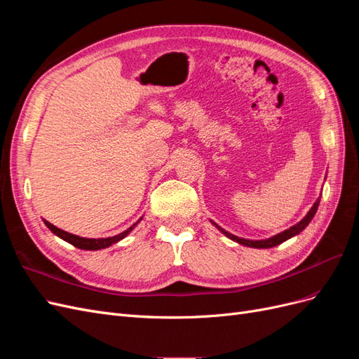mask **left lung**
Masks as SVG:
<instances>
[{"label":"left lung","mask_w":359,"mask_h":359,"mask_svg":"<svg viewBox=\"0 0 359 359\" xmlns=\"http://www.w3.org/2000/svg\"><path fill=\"white\" fill-rule=\"evenodd\" d=\"M319 201H320V199H318L316 202H314V205L311 206V210L307 212V215L304 217V219H302L298 224L292 226L290 229H287V231H285V232H281V233H278V235H276V236H273V238H268V240H262V241L244 240V238H238V236H235V235H232V233H229V232H226L224 229H222L220 226H217V224H215V226L219 227V229H220L227 238H231V240H233V241H236V243H240V244H243V245L255 247V248H271V247H276V245H278V244H281V243H285L286 240H289V238L295 236V235H298L302 229H306V226L311 222L314 214H316V211H318Z\"/></svg>","instance_id":"obj_1"}]
</instances>
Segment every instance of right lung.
I'll return each mask as SVG.
<instances>
[{
	"instance_id": "obj_1",
	"label": "right lung",
	"mask_w": 359,
	"mask_h": 359,
	"mask_svg": "<svg viewBox=\"0 0 359 359\" xmlns=\"http://www.w3.org/2000/svg\"><path fill=\"white\" fill-rule=\"evenodd\" d=\"M43 222H45V224L49 227V229H50L53 233H55L57 236H60L61 240L67 241V243H70L72 245L78 247V248H82V250H100V248L109 247V245H112V244H115V243H118V241H121L123 238L127 236L130 232H132V229L136 226V223H135L133 226H130L127 231H124L123 233H118V235H115V236H109V238H97V240H94V238H82V236H78V235L69 233V232H66V231L58 229L57 226H53L52 223H49V222H46V220H43Z\"/></svg>"
}]
</instances>
